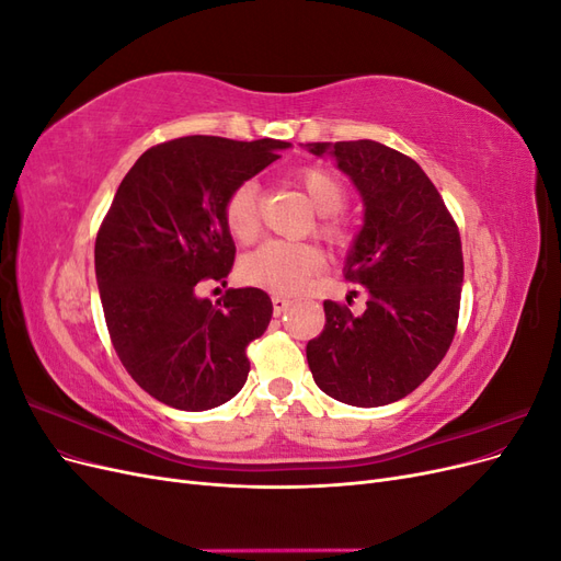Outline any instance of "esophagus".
<instances>
[{"instance_id":"34e87169","label":"esophagus","mask_w":561,"mask_h":561,"mask_svg":"<svg viewBox=\"0 0 561 561\" xmlns=\"http://www.w3.org/2000/svg\"><path fill=\"white\" fill-rule=\"evenodd\" d=\"M271 301H274V311H276V316H280L287 307H290V299H287L285 295H274V297H271Z\"/></svg>"}]
</instances>
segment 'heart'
<instances>
[{
    "label": "heart",
    "mask_w": 561,
    "mask_h": 561,
    "mask_svg": "<svg viewBox=\"0 0 561 561\" xmlns=\"http://www.w3.org/2000/svg\"><path fill=\"white\" fill-rule=\"evenodd\" d=\"M304 196L309 198L316 213H320L318 231L332 245H346L351 231L344 219L336 217L346 201L342 180L325 168H304L297 175ZM225 225L233 239L250 243L260 233V190L254 182L236 186L225 203ZM322 266V254L316 245L268 241L252 250L241 262V278L250 285L266 287L280 295L301 293Z\"/></svg>",
    "instance_id": "1"
}]
</instances>
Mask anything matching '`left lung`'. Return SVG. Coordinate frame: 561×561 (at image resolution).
Here are the masks:
<instances>
[{
	"instance_id": "8db88e82",
	"label": "left lung",
	"mask_w": 561,
	"mask_h": 561,
	"mask_svg": "<svg viewBox=\"0 0 561 561\" xmlns=\"http://www.w3.org/2000/svg\"><path fill=\"white\" fill-rule=\"evenodd\" d=\"M363 198L344 274L367 293L363 313L322 301L325 330L307 344L322 393L353 407L396 402L431 377L456 332L461 236L421 165L375 140L309 142Z\"/></svg>"
}]
</instances>
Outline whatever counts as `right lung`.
<instances>
[{
	"instance_id": "right-lung-1",
	"label": "right lung",
	"mask_w": 561,
	"mask_h": 561,
	"mask_svg": "<svg viewBox=\"0 0 561 561\" xmlns=\"http://www.w3.org/2000/svg\"><path fill=\"white\" fill-rule=\"evenodd\" d=\"M287 147L190 135L147 149L118 184L95 239L100 301L128 375L168 407L213 410L248 379L245 348L274 304L260 287H231L215 304L196 287L233 266L229 194Z\"/></svg>"
}]
</instances>
